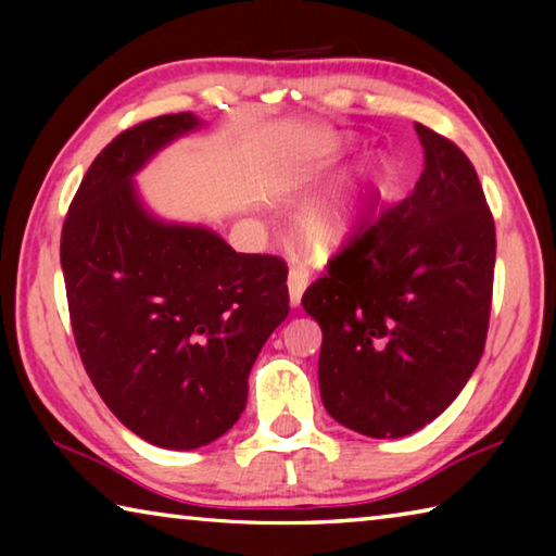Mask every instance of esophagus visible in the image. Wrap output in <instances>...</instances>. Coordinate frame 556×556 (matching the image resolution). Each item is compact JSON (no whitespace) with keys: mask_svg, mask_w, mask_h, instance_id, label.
<instances>
[{"mask_svg":"<svg viewBox=\"0 0 556 556\" xmlns=\"http://www.w3.org/2000/svg\"><path fill=\"white\" fill-rule=\"evenodd\" d=\"M287 287H289L291 306H299L301 304V296H304V291L308 287V275H306V271H301V269H289Z\"/></svg>","mask_w":556,"mask_h":556,"instance_id":"esophagus-1","label":"esophagus"}]
</instances>
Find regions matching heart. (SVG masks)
Segmentation results:
<instances>
[{
  "mask_svg": "<svg viewBox=\"0 0 556 556\" xmlns=\"http://www.w3.org/2000/svg\"><path fill=\"white\" fill-rule=\"evenodd\" d=\"M345 154L343 147L326 149L324 159L306 172V178L328 176ZM392 184V166L384 159L365 164L353 178L301 205L294 220L296 240L312 255H328L355 238L375 205Z\"/></svg>",
  "mask_w": 556,
  "mask_h": 556,
  "instance_id": "heart-1",
  "label": "heart"
}]
</instances>
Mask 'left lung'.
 <instances>
[{"instance_id":"obj_1","label":"left lung","mask_w":556,"mask_h":556,"mask_svg":"<svg viewBox=\"0 0 556 556\" xmlns=\"http://www.w3.org/2000/svg\"><path fill=\"white\" fill-rule=\"evenodd\" d=\"M425 172L365 220L301 296L321 326L326 412L372 439L427 427L458 397L485 348L495 223L473 164L425 125Z\"/></svg>"}]
</instances>
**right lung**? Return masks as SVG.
Here are the masks:
<instances>
[{"instance_id": "right-lung-1", "label": "right lung", "mask_w": 556, "mask_h": 556, "mask_svg": "<svg viewBox=\"0 0 556 556\" xmlns=\"http://www.w3.org/2000/svg\"><path fill=\"white\" fill-rule=\"evenodd\" d=\"M193 112L129 127L83 176L61 232L80 361L110 412L162 448L211 444L240 419L252 365L289 314L285 260L235 252L201 225L164 223L135 176L201 127Z\"/></svg>"}]
</instances>
